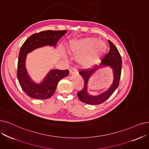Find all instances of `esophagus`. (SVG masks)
I'll return each mask as SVG.
<instances>
[{
    "mask_svg": "<svg viewBox=\"0 0 149 149\" xmlns=\"http://www.w3.org/2000/svg\"><path fill=\"white\" fill-rule=\"evenodd\" d=\"M77 71H78V70H77L76 67H73L70 70V74H73V73L77 72Z\"/></svg>",
    "mask_w": 149,
    "mask_h": 149,
    "instance_id": "1",
    "label": "esophagus"
}]
</instances>
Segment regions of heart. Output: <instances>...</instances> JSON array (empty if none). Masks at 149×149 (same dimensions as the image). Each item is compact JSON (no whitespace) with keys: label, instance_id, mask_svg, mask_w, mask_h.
Wrapping results in <instances>:
<instances>
[{"label":"heart","instance_id":"1","mask_svg":"<svg viewBox=\"0 0 149 149\" xmlns=\"http://www.w3.org/2000/svg\"><path fill=\"white\" fill-rule=\"evenodd\" d=\"M107 49L103 41L97 38H86L72 41L68 45L70 53L78 55V61L85 66H91L96 62Z\"/></svg>","mask_w":149,"mask_h":149}]
</instances>
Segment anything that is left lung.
Instances as JSON below:
<instances>
[{
  "instance_id": "obj_1",
  "label": "left lung",
  "mask_w": 149,
  "mask_h": 149,
  "mask_svg": "<svg viewBox=\"0 0 149 149\" xmlns=\"http://www.w3.org/2000/svg\"><path fill=\"white\" fill-rule=\"evenodd\" d=\"M108 42L110 46V50L108 54L104 57L100 65L93 68L82 69L79 72L84 79V85L82 90L78 92L77 94H78L79 100L83 103L91 105L102 104L111 96L119 86L122 64V58L116 47L113 45L111 41L108 40ZM107 66H110L113 69L114 74V81L111 86L106 92L97 96H92L89 95L87 92V84L89 78L96 70Z\"/></svg>"
}]
</instances>
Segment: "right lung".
<instances>
[{
	"label": "right lung",
	"instance_id": "right-lung-1",
	"mask_svg": "<svg viewBox=\"0 0 149 149\" xmlns=\"http://www.w3.org/2000/svg\"><path fill=\"white\" fill-rule=\"evenodd\" d=\"M67 31H45L29 37L21 47L17 62V78L19 84L29 97L35 99L45 100L54 94L58 82L68 75V70H52L40 84L34 82L28 75L25 66L28 53L45 46H56L58 40Z\"/></svg>",
	"mask_w": 149,
	"mask_h": 149
}]
</instances>
